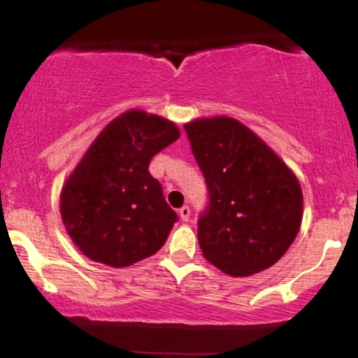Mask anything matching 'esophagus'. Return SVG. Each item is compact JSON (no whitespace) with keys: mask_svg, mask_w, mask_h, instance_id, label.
<instances>
[{"mask_svg":"<svg viewBox=\"0 0 358 358\" xmlns=\"http://www.w3.org/2000/svg\"><path fill=\"white\" fill-rule=\"evenodd\" d=\"M178 213H180V219H182L183 222H188V220H190L192 210H190V207H188V205H183V207L180 208V210H178Z\"/></svg>","mask_w":358,"mask_h":358,"instance_id":"obj_1","label":"esophagus"}]
</instances>
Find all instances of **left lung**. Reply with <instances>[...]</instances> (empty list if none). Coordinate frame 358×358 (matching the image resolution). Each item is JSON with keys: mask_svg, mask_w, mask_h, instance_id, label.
<instances>
[{"mask_svg": "<svg viewBox=\"0 0 358 358\" xmlns=\"http://www.w3.org/2000/svg\"><path fill=\"white\" fill-rule=\"evenodd\" d=\"M185 131L208 190V205L199 217L203 257L237 278L271 268L301 225L298 178L237 119H195Z\"/></svg>", "mask_w": 358, "mask_h": 358, "instance_id": "left-lung-1", "label": "left lung"}]
</instances>
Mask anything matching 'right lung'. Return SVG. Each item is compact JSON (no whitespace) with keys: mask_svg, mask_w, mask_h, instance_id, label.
Here are the masks:
<instances>
[{"mask_svg":"<svg viewBox=\"0 0 358 358\" xmlns=\"http://www.w3.org/2000/svg\"><path fill=\"white\" fill-rule=\"evenodd\" d=\"M178 138L171 121L134 109L90 145L60 193L65 229L89 259L126 268L163 248L178 215L148 166Z\"/></svg>","mask_w":358,"mask_h":358,"instance_id":"right-lung-1","label":"right lung"}]
</instances>
